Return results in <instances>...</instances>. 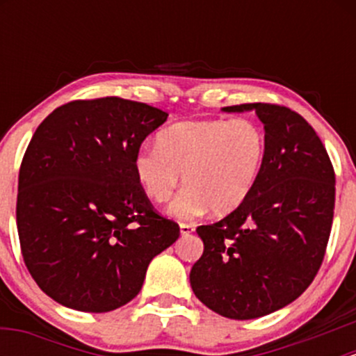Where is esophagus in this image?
Here are the masks:
<instances>
[{
  "label": "esophagus",
  "instance_id": "34e87169",
  "mask_svg": "<svg viewBox=\"0 0 356 356\" xmlns=\"http://www.w3.org/2000/svg\"><path fill=\"white\" fill-rule=\"evenodd\" d=\"M194 232V226L192 224H181V234L182 236H191Z\"/></svg>",
  "mask_w": 356,
  "mask_h": 356
}]
</instances>
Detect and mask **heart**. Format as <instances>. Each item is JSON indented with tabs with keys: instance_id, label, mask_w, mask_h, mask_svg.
<instances>
[{
	"instance_id": "1",
	"label": "heart",
	"mask_w": 356,
	"mask_h": 356,
	"mask_svg": "<svg viewBox=\"0 0 356 356\" xmlns=\"http://www.w3.org/2000/svg\"><path fill=\"white\" fill-rule=\"evenodd\" d=\"M268 155L263 127L251 118L186 120L159 132L157 147L134 155L132 167L144 194L167 202L182 182L186 189L169 214L194 219L207 209L231 214L254 189Z\"/></svg>"
}]
</instances>
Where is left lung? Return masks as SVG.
I'll use <instances>...</instances> for the list:
<instances>
[{"label":"left lung","instance_id":"obj_1","mask_svg":"<svg viewBox=\"0 0 356 356\" xmlns=\"http://www.w3.org/2000/svg\"><path fill=\"white\" fill-rule=\"evenodd\" d=\"M264 125L268 155L249 197L195 232L204 252L191 269L194 295L231 320H254L293 303L325 257L334 209V170L313 127L271 104H243Z\"/></svg>","mask_w":356,"mask_h":356}]
</instances>
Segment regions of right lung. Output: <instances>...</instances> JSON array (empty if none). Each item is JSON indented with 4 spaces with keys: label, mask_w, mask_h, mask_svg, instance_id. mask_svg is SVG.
<instances>
[{
    "label": "right lung",
    "mask_w": 356,
    "mask_h": 356,
    "mask_svg": "<svg viewBox=\"0 0 356 356\" xmlns=\"http://www.w3.org/2000/svg\"><path fill=\"white\" fill-rule=\"evenodd\" d=\"M169 113L140 102L75 100L48 115L24 152L16 226L24 264L56 303L107 313L134 300L179 226L134 174L142 142Z\"/></svg>",
    "instance_id": "1"
}]
</instances>
